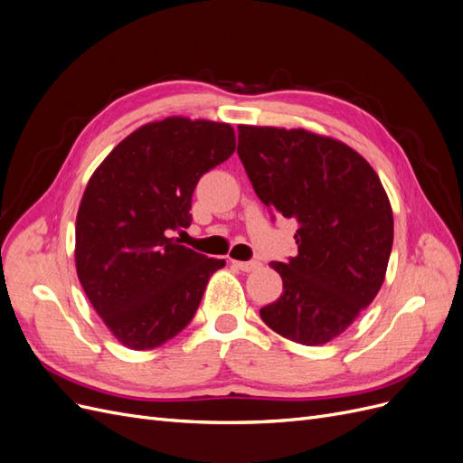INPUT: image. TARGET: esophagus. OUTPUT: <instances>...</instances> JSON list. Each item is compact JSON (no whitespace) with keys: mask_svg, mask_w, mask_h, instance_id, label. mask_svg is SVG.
I'll return each mask as SVG.
<instances>
[{"mask_svg":"<svg viewBox=\"0 0 463 463\" xmlns=\"http://www.w3.org/2000/svg\"><path fill=\"white\" fill-rule=\"evenodd\" d=\"M232 264L235 266V269H240L243 272H253V270L260 269L259 260H232Z\"/></svg>","mask_w":463,"mask_h":463,"instance_id":"esophagus-1","label":"esophagus"}]
</instances>
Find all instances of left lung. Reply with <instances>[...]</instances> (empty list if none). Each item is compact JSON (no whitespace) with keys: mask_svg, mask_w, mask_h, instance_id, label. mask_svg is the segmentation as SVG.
I'll return each mask as SVG.
<instances>
[{"mask_svg":"<svg viewBox=\"0 0 463 463\" xmlns=\"http://www.w3.org/2000/svg\"><path fill=\"white\" fill-rule=\"evenodd\" d=\"M237 154L259 199L296 218L298 255L270 262L284 291L260 309L274 332L328 344L381 289L394 241L388 194L371 164L338 138L240 125Z\"/></svg>","mask_w":463,"mask_h":463,"instance_id":"left-lung-1","label":"left lung"}]
</instances>
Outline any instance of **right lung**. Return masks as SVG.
I'll list each match as a JSON object with an SVG mask.
<instances>
[{"label":"right lung","mask_w":463,"mask_h":463,"mask_svg":"<svg viewBox=\"0 0 463 463\" xmlns=\"http://www.w3.org/2000/svg\"><path fill=\"white\" fill-rule=\"evenodd\" d=\"M235 150L230 123L165 118L133 131L96 167L75 226L79 282L129 349L172 340L197 313L223 259L179 245L199 179Z\"/></svg>","instance_id":"add662e5"}]
</instances>
